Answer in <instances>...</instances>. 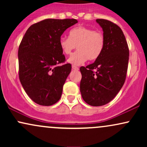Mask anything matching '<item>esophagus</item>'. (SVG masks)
Wrapping results in <instances>:
<instances>
[{"instance_id":"1","label":"esophagus","mask_w":147,"mask_h":147,"mask_svg":"<svg viewBox=\"0 0 147 147\" xmlns=\"http://www.w3.org/2000/svg\"><path fill=\"white\" fill-rule=\"evenodd\" d=\"M72 69H73L74 70H79V68H78V67L75 66V65H72Z\"/></svg>"}]
</instances>
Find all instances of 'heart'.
Listing matches in <instances>:
<instances>
[{
    "instance_id": "1",
    "label": "heart",
    "mask_w": 147,
    "mask_h": 147,
    "mask_svg": "<svg viewBox=\"0 0 147 147\" xmlns=\"http://www.w3.org/2000/svg\"><path fill=\"white\" fill-rule=\"evenodd\" d=\"M105 38L99 30H93L86 26H78L69 32V38L61 37L59 46L65 55H69L76 48L77 51L68 59L69 63L80 65L87 59L95 61L104 50Z\"/></svg>"
}]
</instances>
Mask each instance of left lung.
<instances>
[{"mask_svg":"<svg viewBox=\"0 0 147 147\" xmlns=\"http://www.w3.org/2000/svg\"><path fill=\"white\" fill-rule=\"evenodd\" d=\"M102 28L105 45L93 63L82 66L80 92L89 105L100 106L110 102L125 82L129 50L122 29L110 21L97 19Z\"/></svg>","mask_w":147,"mask_h":147,"instance_id":"1","label":"left lung"}]
</instances>
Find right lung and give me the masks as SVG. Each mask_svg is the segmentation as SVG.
<instances>
[{"label": "right lung", "instance_id": "add662e5", "mask_svg": "<svg viewBox=\"0 0 147 147\" xmlns=\"http://www.w3.org/2000/svg\"><path fill=\"white\" fill-rule=\"evenodd\" d=\"M77 20L48 18L32 25L25 32L18 52L20 82L32 100L52 106L59 100L71 71L70 63L59 46L65 30Z\"/></svg>", "mask_w": 147, "mask_h": 147}]
</instances>
